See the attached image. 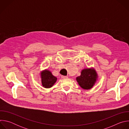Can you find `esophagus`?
<instances>
[{"mask_svg": "<svg viewBox=\"0 0 129 129\" xmlns=\"http://www.w3.org/2000/svg\"><path fill=\"white\" fill-rule=\"evenodd\" d=\"M68 78L67 76H61L62 79H66V78Z\"/></svg>", "mask_w": 129, "mask_h": 129, "instance_id": "1", "label": "esophagus"}]
</instances>
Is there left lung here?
<instances>
[{
    "label": "left lung",
    "mask_w": 129,
    "mask_h": 129,
    "mask_svg": "<svg viewBox=\"0 0 129 129\" xmlns=\"http://www.w3.org/2000/svg\"><path fill=\"white\" fill-rule=\"evenodd\" d=\"M98 78V73L95 69L88 68L81 71V76L77 77L76 80L81 88L85 90H89L93 87Z\"/></svg>",
    "instance_id": "1"
}]
</instances>
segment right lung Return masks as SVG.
<instances>
[{"instance_id": "1", "label": "right lung", "mask_w": 129, "mask_h": 129, "mask_svg": "<svg viewBox=\"0 0 129 129\" xmlns=\"http://www.w3.org/2000/svg\"><path fill=\"white\" fill-rule=\"evenodd\" d=\"M42 85L44 88H50L56 82L57 78L52 75L51 71L45 69L40 72Z\"/></svg>"}]
</instances>
